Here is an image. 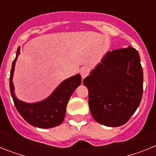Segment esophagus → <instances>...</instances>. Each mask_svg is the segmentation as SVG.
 I'll return each instance as SVG.
<instances>
[{
  "instance_id": "esophagus-1",
  "label": "esophagus",
  "mask_w": 156,
  "mask_h": 156,
  "mask_svg": "<svg viewBox=\"0 0 156 156\" xmlns=\"http://www.w3.org/2000/svg\"><path fill=\"white\" fill-rule=\"evenodd\" d=\"M80 74L82 79H84L85 77L89 75V69L87 68H82L80 69Z\"/></svg>"
}]
</instances>
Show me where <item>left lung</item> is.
<instances>
[{
	"label": "left lung",
	"mask_w": 156,
	"mask_h": 156,
	"mask_svg": "<svg viewBox=\"0 0 156 156\" xmlns=\"http://www.w3.org/2000/svg\"><path fill=\"white\" fill-rule=\"evenodd\" d=\"M95 121L107 126L125 124L138 108L143 93V70L135 48L108 51L83 82Z\"/></svg>",
	"instance_id": "8db88e82"
}]
</instances>
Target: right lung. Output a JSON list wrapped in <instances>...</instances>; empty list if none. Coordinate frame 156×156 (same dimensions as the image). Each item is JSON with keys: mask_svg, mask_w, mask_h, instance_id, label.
I'll list each match as a JSON object with an SVG mask.
<instances>
[{"mask_svg": "<svg viewBox=\"0 0 156 156\" xmlns=\"http://www.w3.org/2000/svg\"><path fill=\"white\" fill-rule=\"evenodd\" d=\"M19 52L20 47L18 48L17 56L12 62L9 79L11 94L16 109L23 119L32 126L39 128H51L58 126L64 120L66 106L71 95L77 87L80 85V75L76 74L62 82L53 93L42 101L33 104L23 102L16 97L12 83L14 69Z\"/></svg>", "mask_w": 156, "mask_h": 156, "instance_id": "1", "label": "right lung"}]
</instances>
